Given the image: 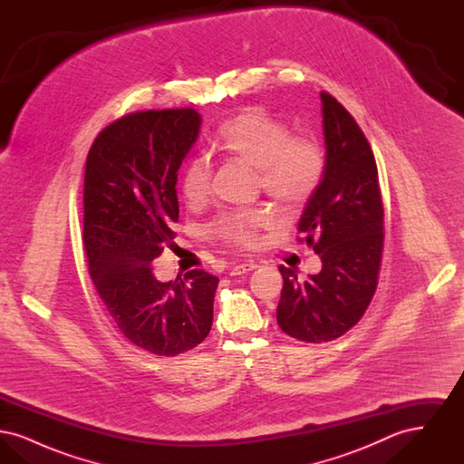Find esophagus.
Masks as SVG:
<instances>
[{
    "label": "esophagus",
    "instance_id": "obj_1",
    "mask_svg": "<svg viewBox=\"0 0 464 464\" xmlns=\"http://www.w3.org/2000/svg\"><path fill=\"white\" fill-rule=\"evenodd\" d=\"M256 267H257V265L252 263V261L240 263V265H235L231 267L229 275H231V276H238V275H245V273H248V271H252V269H256Z\"/></svg>",
    "mask_w": 464,
    "mask_h": 464
}]
</instances>
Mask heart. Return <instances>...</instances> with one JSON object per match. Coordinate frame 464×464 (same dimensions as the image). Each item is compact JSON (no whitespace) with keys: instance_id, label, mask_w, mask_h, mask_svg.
I'll list each match as a JSON object with an SVG mask.
<instances>
[{"instance_id":"1","label":"heart","mask_w":464,"mask_h":464,"mask_svg":"<svg viewBox=\"0 0 464 464\" xmlns=\"http://www.w3.org/2000/svg\"><path fill=\"white\" fill-rule=\"evenodd\" d=\"M212 150L256 167L259 186L282 207L308 201L327 172L324 146L314 137L292 135L287 121L263 108H250L226 121ZM208 167L201 160H191L182 170L180 191L189 203H199L208 195ZM269 221L271 216L265 208H246L222 216L212 231L226 242L250 248Z\"/></svg>"}]
</instances>
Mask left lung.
<instances>
[{"label":"left lung","mask_w":464,"mask_h":464,"mask_svg":"<svg viewBox=\"0 0 464 464\" xmlns=\"http://www.w3.org/2000/svg\"><path fill=\"white\" fill-rule=\"evenodd\" d=\"M327 172L308 199L299 233L322 259V271L284 276L276 308L280 329L304 343H327L354 327L369 308L379 278L384 210L374 153L353 116L322 92Z\"/></svg>","instance_id":"left-lung-1"}]
</instances>
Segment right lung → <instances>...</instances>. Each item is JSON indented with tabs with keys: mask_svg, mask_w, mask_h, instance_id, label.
<instances>
[{
	"mask_svg": "<svg viewBox=\"0 0 464 464\" xmlns=\"http://www.w3.org/2000/svg\"><path fill=\"white\" fill-rule=\"evenodd\" d=\"M191 108L140 111L108 125L90 148L83 246L99 297L144 352L176 356L208 335L219 278L193 269L158 282L151 263L172 246L177 170L198 139Z\"/></svg>",
	"mask_w": 464,
	"mask_h": 464,
	"instance_id": "right-lung-1",
	"label": "right lung"
}]
</instances>
